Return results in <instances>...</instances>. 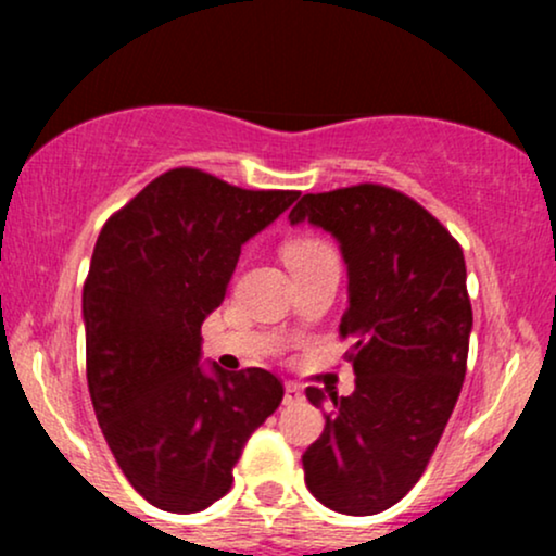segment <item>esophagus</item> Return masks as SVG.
I'll return each mask as SVG.
<instances>
[{"label":"esophagus","mask_w":556,"mask_h":556,"mask_svg":"<svg viewBox=\"0 0 556 556\" xmlns=\"http://www.w3.org/2000/svg\"><path fill=\"white\" fill-rule=\"evenodd\" d=\"M303 400H305V394L298 384H287L285 387V405H298V402H303Z\"/></svg>","instance_id":"1"}]
</instances>
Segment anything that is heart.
I'll return each mask as SVG.
<instances>
[{"label":"heart","instance_id":"1","mask_svg":"<svg viewBox=\"0 0 556 556\" xmlns=\"http://www.w3.org/2000/svg\"><path fill=\"white\" fill-rule=\"evenodd\" d=\"M327 251H329V248L324 245L321 240L300 238V240H292L290 245L285 248V261H287V264H298V261L316 258V256H321V253H327Z\"/></svg>","mask_w":556,"mask_h":556}]
</instances>
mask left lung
<instances>
[{
	"label": "left lung",
	"mask_w": 556,
	"mask_h": 556,
	"mask_svg": "<svg viewBox=\"0 0 556 556\" xmlns=\"http://www.w3.org/2000/svg\"><path fill=\"white\" fill-rule=\"evenodd\" d=\"M340 242L355 392L305 389L329 407L305 450V483L342 515H376L407 494L429 465L460 397L473 329L463 248L413 198L384 185L308 193L290 225Z\"/></svg>",
	"instance_id": "left-lung-1"
}]
</instances>
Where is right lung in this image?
<instances>
[{"instance_id":"1","label":"right lung","mask_w":556,"mask_h":556,"mask_svg":"<svg viewBox=\"0 0 556 556\" xmlns=\"http://www.w3.org/2000/svg\"><path fill=\"white\" fill-rule=\"evenodd\" d=\"M298 195L169 169L96 240L83 287L88 392L114 460L159 509L222 500L242 446L282 402L264 368L203 366L201 324L225 300L240 248Z\"/></svg>"}]
</instances>
